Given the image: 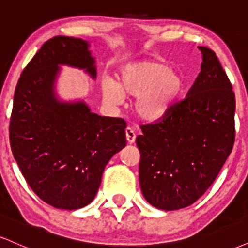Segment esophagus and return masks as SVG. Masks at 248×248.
Listing matches in <instances>:
<instances>
[{
    "instance_id": "1",
    "label": "esophagus",
    "mask_w": 248,
    "mask_h": 248,
    "mask_svg": "<svg viewBox=\"0 0 248 248\" xmlns=\"http://www.w3.org/2000/svg\"><path fill=\"white\" fill-rule=\"evenodd\" d=\"M135 138H136L135 132H134L130 127H127L126 128V139H127L128 143H134V142H135Z\"/></svg>"
}]
</instances>
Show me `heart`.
Segmentation results:
<instances>
[{
    "instance_id": "heart-1",
    "label": "heart",
    "mask_w": 248,
    "mask_h": 248,
    "mask_svg": "<svg viewBox=\"0 0 248 248\" xmlns=\"http://www.w3.org/2000/svg\"><path fill=\"white\" fill-rule=\"evenodd\" d=\"M183 77L177 70L158 61L128 64L120 71L119 84L110 79L102 81L107 101L119 104L124 94L139 96L136 112L146 120H157L171 109L183 91Z\"/></svg>"
}]
</instances>
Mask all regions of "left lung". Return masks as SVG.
Here are the masks:
<instances>
[{"label": "left lung", "mask_w": 248, "mask_h": 248, "mask_svg": "<svg viewBox=\"0 0 248 248\" xmlns=\"http://www.w3.org/2000/svg\"><path fill=\"white\" fill-rule=\"evenodd\" d=\"M202 71L183 100L160 120L142 124L140 186L157 209L186 207L205 193L232 152L235 96L212 50L198 46Z\"/></svg>", "instance_id": "8db88e82"}]
</instances>
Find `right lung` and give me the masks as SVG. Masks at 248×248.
Returning <instances> with one entry per match:
<instances>
[{
	"label": "right lung",
	"instance_id": "1",
	"mask_svg": "<svg viewBox=\"0 0 248 248\" xmlns=\"http://www.w3.org/2000/svg\"><path fill=\"white\" fill-rule=\"evenodd\" d=\"M90 44L56 36L45 42L18 79L10 116L13 155L32 191L45 203L77 210L93 201L113 155L126 147V121L91 112L84 101H59V65L96 76Z\"/></svg>",
	"mask_w": 248,
	"mask_h": 248
}]
</instances>
